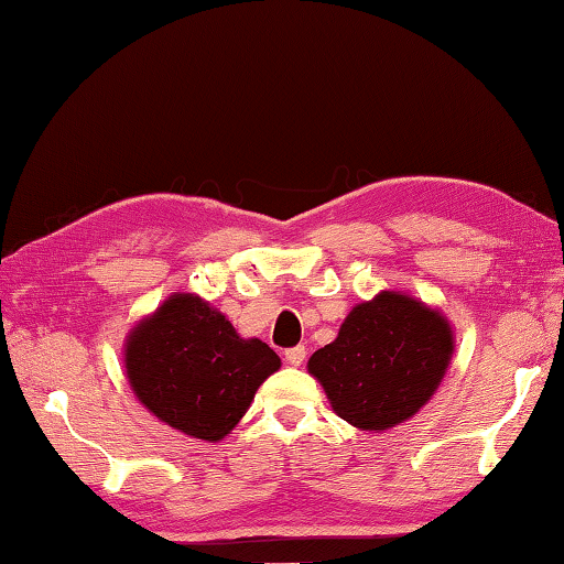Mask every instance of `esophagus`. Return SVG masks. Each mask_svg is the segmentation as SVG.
Masks as SVG:
<instances>
[{
    "label": "esophagus",
    "mask_w": 564,
    "mask_h": 564,
    "mask_svg": "<svg viewBox=\"0 0 564 564\" xmlns=\"http://www.w3.org/2000/svg\"><path fill=\"white\" fill-rule=\"evenodd\" d=\"M284 358H286V364H290V366H302L304 358H306V348L294 346L290 350H284Z\"/></svg>",
    "instance_id": "1"
}]
</instances>
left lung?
Segmentation results:
<instances>
[{"mask_svg":"<svg viewBox=\"0 0 564 564\" xmlns=\"http://www.w3.org/2000/svg\"><path fill=\"white\" fill-rule=\"evenodd\" d=\"M454 354V328L437 306L382 290L356 304L338 336L306 370L338 417L364 432H386L417 414L442 386Z\"/></svg>","mask_w":564,"mask_h":564,"instance_id":"obj_1","label":"left lung"}]
</instances>
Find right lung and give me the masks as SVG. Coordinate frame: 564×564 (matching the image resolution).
<instances>
[{
	"instance_id": "add662e5",
	"label": "right lung",
	"mask_w": 564,
	"mask_h": 564,
	"mask_svg": "<svg viewBox=\"0 0 564 564\" xmlns=\"http://www.w3.org/2000/svg\"><path fill=\"white\" fill-rule=\"evenodd\" d=\"M124 376L159 422L191 440L220 442L248 412L282 360L260 338H242L198 294L174 292L124 338Z\"/></svg>"
}]
</instances>
